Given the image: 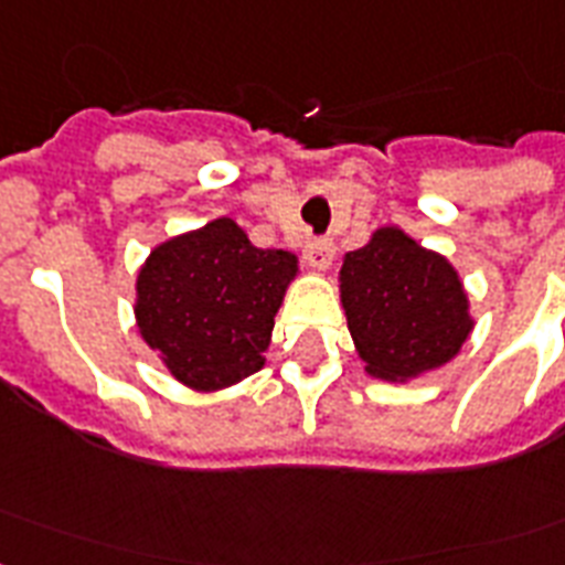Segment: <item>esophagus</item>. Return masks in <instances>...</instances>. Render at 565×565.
I'll return each mask as SVG.
<instances>
[{
    "label": "esophagus",
    "instance_id": "1",
    "mask_svg": "<svg viewBox=\"0 0 565 565\" xmlns=\"http://www.w3.org/2000/svg\"><path fill=\"white\" fill-rule=\"evenodd\" d=\"M305 260H308L313 269H328L331 260H334V239L310 237L308 243H305Z\"/></svg>",
    "mask_w": 565,
    "mask_h": 565
}]
</instances>
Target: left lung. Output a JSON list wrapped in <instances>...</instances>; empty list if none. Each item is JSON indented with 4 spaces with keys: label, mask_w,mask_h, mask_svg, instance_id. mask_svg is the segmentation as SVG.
I'll return each instance as SVG.
<instances>
[{
    "label": "left lung",
    "mask_w": 565,
    "mask_h": 565,
    "mask_svg": "<svg viewBox=\"0 0 565 565\" xmlns=\"http://www.w3.org/2000/svg\"><path fill=\"white\" fill-rule=\"evenodd\" d=\"M345 319L366 361L384 381L437 370L472 331L469 301L446 257L398 228H381L340 269Z\"/></svg>",
    "instance_id": "1"
}]
</instances>
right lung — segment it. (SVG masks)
Segmentation results:
<instances>
[{
    "label": "right lung",
    "instance_id": "1",
    "mask_svg": "<svg viewBox=\"0 0 565 565\" xmlns=\"http://www.w3.org/2000/svg\"><path fill=\"white\" fill-rule=\"evenodd\" d=\"M296 255L257 248L234 220L163 243L137 278V326L179 381L222 390L264 366Z\"/></svg>",
    "mask_w": 565,
    "mask_h": 565
}]
</instances>
